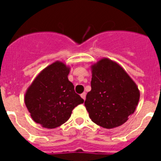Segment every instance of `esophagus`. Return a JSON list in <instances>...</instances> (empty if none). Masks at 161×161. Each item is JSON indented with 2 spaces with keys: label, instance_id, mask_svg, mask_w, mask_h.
Masks as SVG:
<instances>
[{
  "label": "esophagus",
  "instance_id": "esophagus-1",
  "mask_svg": "<svg viewBox=\"0 0 161 161\" xmlns=\"http://www.w3.org/2000/svg\"><path fill=\"white\" fill-rule=\"evenodd\" d=\"M80 97H81L83 98L84 100H85V98H86V93H81V94H80Z\"/></svg>",
  "mask_w": 161,
  "mask_h": 161
}]
</instances>
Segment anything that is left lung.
<instances>
[{"instance_id":"1","label":"left lung","mask_w":161,"mask_h":161,"mask_svg":"<svg viewBox=\"0 0 161 161\" xmlns=\"http://www.w3.org/2000/svg\"><path fill=\"white\" fill-rule=\"evenodd\" d=\"M91 91L85 102L89 118L104 128L123 125L139 103L137 85L119 64L107 58L91 65Z\"/></svg>"}]
</instances>
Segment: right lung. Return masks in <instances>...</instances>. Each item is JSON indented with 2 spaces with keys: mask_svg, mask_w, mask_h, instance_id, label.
<instances>
[{
  "mask_svg": "<svg viewBox=\"0 0 161 161\" xmlns=\"http://www.w3.org/2000/svg\"><path fill=\"white\" fill-rule=\"evenodd\" d=\"M70 67L55 61L35 77L25 92V106L32 119L42 127L56 128L71 117L72 109L84 100L68 80Z\"/></svg>",
  "mask_w": 161,
  "mask_h": 161,
  "instance_id": "1",
  "label": "right lung"
}]
</instances>
